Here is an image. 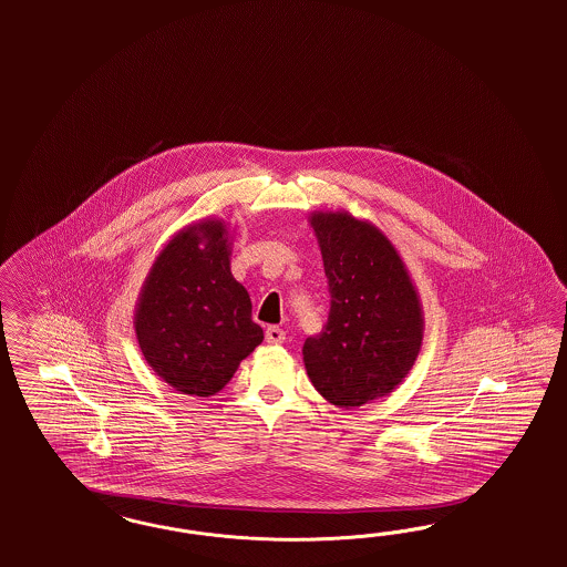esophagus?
<instances>
[{
  "instance_id": "obj_1",
  "label": "esophagus",
  "mask_w": 567,
  "mask_h": 567,
  "mask_svg": "<svg viewBox=\"0 0 567 567\" xmlns=\"http://www.w3.org/2000/svg\"><path fill=\"white\" fill-rule=\"evenodd\" d=\"M266 343L280 344L285 343V330L278 327L266 328Z\"/></svg>"
}]
</instances>
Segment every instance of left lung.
I'll return each mask as SVG.
<instances>
[{
  "instance_id": "1",
  "label": "left lung",
  "mask_w": 567,
  "mask_h": 567,
  "mask_svg": "<svg viewBox=\"0 0 567 567\" xmlns=\"http://www.w3.org/2000/svg\"><path fill=\"white\" fill-rule=\"evenodd\" d=\"M322 251L330 313L303 344V363L328 403L353 410L393 393L424 341V309L412 275L377 224L344 209L308 216Z\"/></svg>"
}]
</instances>
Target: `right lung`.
Returning a JSON list of instances; mask_svg holds the SVG:
<instances>
[{
  "instance_id": "add662e5",
  "label": "right lung",
  "mask_w": 567,
  "mask_h": 567,
  "mask_svg": "<svg viewBox=\"0 0 567 567\" xmlns=\"http://www.w3.org/2000/svg\"><path fill=\"white\" fill-rule=\"evenodd\" d=\"M230 224L197 220L162 247L141 285L138 349L155 377L183 395L220 393L264 341L249 292L230 272Z\"/></svg>"
}]
</instances>
